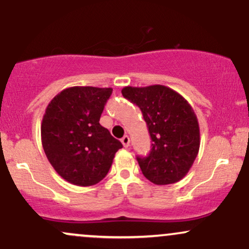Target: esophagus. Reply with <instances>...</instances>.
<instances>
[{"mask_svg":"<svg viewBox=\"0 0 249 249\" xmlns=\"http://www.w3.org/2000/svg\"><path fill=\"white\" fill-rule=\"evenodd\" d=\"M122 142L123 145H124V147H128L130 146V138H128L127 136H124L122 138Z\"/></svg>","mask_w":249,"mask_h":249,"instance_id":"obj_1","label":"esophagus"}]
</instances>
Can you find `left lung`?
<instances>
[{"label":"left lung","instance_id":"1","mask_svg":"<svg viewBox=\"0 0 249 249\" xmlns=\"http://www.w3.org/2000/svg\"><path fill=\"white\" fill-rule=\"evenodd\" d=\"M122 93L142 110L152 141L147 156H137L145 178L156 185L181 180L196 160L200 146L199 124L192 107L164 85L126 87Z\"/></svg>","mask_w":249,"mask_h":249}]
</instances>
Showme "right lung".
I'll return each instance as SVG.
<instances>
[{"label":"right lung","mask_w":249,"mask_h":249,"mask_svg":"<svg viewBox=\"0 0 249 249\" xmlns=\"http://www.w3.org/2000/svg\"><path fill=\"white\" fill-rule=\"evenodd\" d=\"M111 88L72 87L53 97L41 125L48 160L63 179L92 186L105 178L122 142L99 124Z\"/></svg>","instance_id":"1"}]
</instances>
